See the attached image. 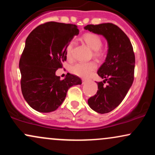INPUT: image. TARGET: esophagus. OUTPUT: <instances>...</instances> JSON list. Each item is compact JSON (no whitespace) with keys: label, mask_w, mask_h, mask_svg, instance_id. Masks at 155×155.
Segmentation results:
<instances>
[{"label":"esophagus","mask_w":155,"mask_h":155,"mask_svg":"<svg viewBox=\"0 0 155 155\" xmlns=\"http://www.w3.org/2000/svg\"><path fill=\"white\" fill-rule=\"evenodd\" d=\"M86 81H87V80L86 79H82V84H84L85 82H86Z\"/></svg>","instance_id":"34e87169"}]
</instances>
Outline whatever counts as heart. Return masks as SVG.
<instances>
[{
	"label": "heart",
	"instance_id": "heart-1",
	"mask_svg": "<svg viewBox=\"0 0 155 155\" xmlns=\"http://www.w3.org/2000/svg\"><path fill=\"white\" fill-rule=\"evenodd\" d=\"M82 40L84 43L94 50V55L97 58H103L106 52L101 47L103 45V40L100 35L94 33H87L83 35ZM73 49L74 43L70 42L66 48V58L71 60L73 58ZM97 68V64L94 61L87 63H78L71 67L70 71L74 75L79 77L86 78L90 76Z\"/></svg>",
	"mask_w": 155,
	"mask_h": 155
}]
</instances>
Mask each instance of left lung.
Listing matches in <instances>:
<instances>
[{
	"instance_id": "left-lung-1",
	"label": "left lung",
	"mask_w": 155,
	"mask_h": 155,
	"mask_svg": "<svg viewBox=\"0 0 155 155\" xmlns=\"http://www.w3.org/2000/svg\"><path fill=\"white\" fill-rule=\"evenodd\" d=\"M84 29L103 35L108 41L106 61L97 71L98 76L105 79L97 82L98 90L88 99V104L97 113H108L121 104L133 82V48L127 35L113 23L87 25ZM106 82L107 84L105 85Z\"/></svg>"
}]
</instances>
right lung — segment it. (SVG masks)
Segmentation results:
<instances>
[{
	"instance_id": "add662e5",
	"label": "right lung",
	"mask_w": 155,
	"mask_h": 155,
	"mask_svg": "<svg viewBox=\"0 0 155 155\" xmlns=\"http://www.w3.org/2000/svg\"><path fill=\"white\" fill-rule=\"evenodd\" d=\"M76 25L47 22L30 33L19 60L21 90L29 106L38 112L57 109L68 89L81 84L79 76L68 73L65 79L55 75L67 59L66 48L75 35Z\"/></svg>"
}]
</instances>
